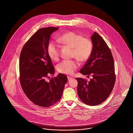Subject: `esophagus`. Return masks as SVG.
Listing matches in <instances>:
<instances>
[{"label":"esophagus","instance_id":"1","mask_svg":"<svg viewBox=\"0 0 133 133\" xmlns=\"http://www.w3.org/2000/svg\"><path fill=\"white\" fill-rule=\"evenodd\" d=\"M67 78H68V81H70L71 79H72L73 78H72L71 77H70V76H68Z\"/></svg>","mask_w":133,"mask_h":133}]
</instances>
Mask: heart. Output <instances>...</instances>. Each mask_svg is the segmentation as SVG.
Listing matches in <instances>:
<instances>
[{
  "label": "heart",
  "mask_w": 133,
  "mask_h": 133,
  "mask_svg": "<svg viewBox=\"0 0 133 133\" xmlns=\"http://www.w3.org/2000/svg\"><path fill=\"white\" fill-rule=\"evenodd\" d=\"M58 42L63 45L72 48V57L79 61L84 62L90 57L92 51V44L90 39L73 31H67L58 38ZM47 52L49 57L57 61L60 57V47L58 44L50 42L47 46ZM79 66L77 61L65 60L59 63L57 67L58 72L71 75Z\"/></svg>",
  "instance_id": "b5f03b06"
}]
</instances>
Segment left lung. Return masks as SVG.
Returning <instances> with one entry per match:
<instances>
[{
	"label": "left lung",
	"mask_w": 133,
	"mask_h": 133,
	"mask_svg": "<svg viewBox=\"0 0 133 133\" xmlns=\"http://www.w3.org/2000/svg\"><path fill=\"white\" fill-rule=\"evenodd\" d=\"M92 51L79 72L92 77L89 82L76 78L78 82L77 92L85 104L96 106L109 97L114 86L116 76L113 57L108 45L96 32L91 36Z\"/></svg>",
	"instance_id": "1"
}]
</instances>
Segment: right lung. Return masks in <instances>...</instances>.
I'll return each mask as SVG.
<instances>
[{
	"label": "right lung",
	"instance_id": "obj_1",
	"mask_svg": "<svg viewBox=\"0 0 133 133\" xmlns=\"http://www.w3.org/2000/svg\"><path fill=\"white\" fill-rule=\"evenodd\" d=\"M59 28L49 27L37 30L25 43L20 55L19 80L28 99L36 105L48 107L61 98L68 79L66 75L54 74L55 68L48 54L51 35Z\"/></svg>",
	"mask_w": 133,
	"mask_h": 133
}]
</instances>
